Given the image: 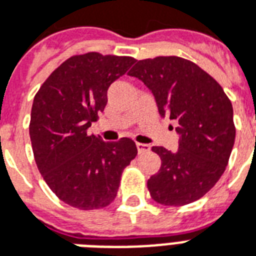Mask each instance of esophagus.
<instances>
[{
	"mask_svg": "<svg viewBox=\"0 0 256 256\" xmlns=\"http://www.w3.org/2000/svg\"><path fill=\"white\" fill-rule=\"evenodd\" d=\"M137 145V149H138V153H145L149 150V145L148 144H141V142H137L136 144Z\"/></svg>",
	"mask_w": 256,
	"mask_h": 256,
	"instance_id": "34e87169",
	"label": "esophagus"
}]
</instances>
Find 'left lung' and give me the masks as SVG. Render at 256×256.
Returning a JSON list of instances; mask_svg holds the SVG:
<instances>
[{
	"label": "left lung",
	"instance_id": "left-lung-1",
	"mask_svg": "<svg viewBox=\"0 0 256 256\" xmlns=\"http://www.w3.org/2000/svg\"><path fill=\"white\" fill-rule=\"evenodd\" d=\"M128 74L152 90L160 115L176 120L180 136L175 152L152 148L162 166L148 180L150 196L166 206L200 200L228 166L236 136L230 100L212 76L180 56L138 60Z\"/></svg>",
	"mask_w": 256,
	"mask_h": 256
}]
</instances>
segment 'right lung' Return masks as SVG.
Here are the masks:
<instances>
[{
  "instance_id": "add662e5",
  "label": "right lung",
  "mask_w": 256,
  "mask_h": 256,
  "mask_svg": "<svg viewBox=\"0 0 256 256\" xmlns=\"http://www.w3.org/2000/svg\"><path fill=\"white\" fill-rule=\"evenodd\" d=\"M132 56L86 52L70 56L34 98L30 137L38 170L60 200L81 210L102 209L116 196L136 142H104L88 134L107 104V90L133 65Z\"/></svg>"
}]
</instances>
